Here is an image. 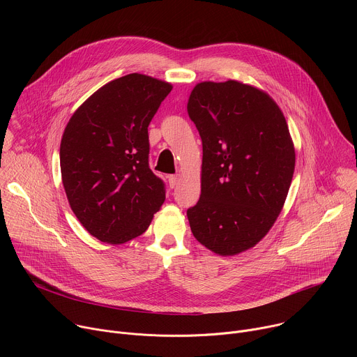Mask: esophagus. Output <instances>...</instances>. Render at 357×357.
Instances as JSON below:
<instances>
[{
	"label": "esophagus",
	"instance_id": "34e87169",
	"mask_svg": "<svg viewBox=\"0 0 357 357\" xmlns=\"http://www.w3.org/2000/svg\"><path fill=\"white\" fill-rule=\"evenodd\" d=\"M168 181H169V186H171V188H175L176 183H178V181H179V176H178V175H169V176H168Z\"/></svg>",
	"mask_w": 357,
	"mask_h": 357
}]
</instances>
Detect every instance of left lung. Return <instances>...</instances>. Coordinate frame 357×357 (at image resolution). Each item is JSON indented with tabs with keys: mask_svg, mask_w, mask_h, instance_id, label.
I'll use <instances>...</instances> for the list:
<instances>
[{
	"mask_svg": "<svg viewBox=\"0 0 357 357\" xmlns=\"http://www.w3.org/2000/svg\"><path fill=\"white\" fill-rule=\"evenodd\" d=\"M188 114L202 138L200 197L186 215L219 256L256 245L282 211L295 168L285 117L263 90L237 80L197 83Z\"/></svg>",
	"mask_w": 357,
	"mask_h": 357,
	"instance_id": "8db88e82",
	"label": "left lung"
}]
</instances>
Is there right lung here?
I'll return each mask as SVG.
<instances>
[{
  "instance_id": "obj_1",
  "label": "right lung",
  "mask_w": 357,
  "mask_h": 357,
  "mask_svg": "<svg viewBox=\"0 0 357 357\" xmlns=\"http://www.w3.org/2000/svg\"><path fill=\"white\" fill-rule=\"evenodd\" d=\"M172 84L131 73L93 93L70 117L61 141V172L82 226L103 243L141 236L165 200L149 169L148 126Z\"/></svg>"
}]
</instances>
